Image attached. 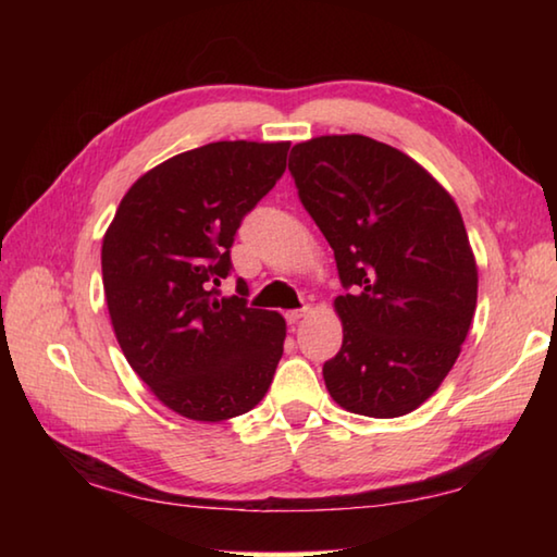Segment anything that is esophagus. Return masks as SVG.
I'll return each mask as SVG.
<instances>
[{"label":"esophagus","instance_id":"esophagus-1","mask_svg":"<svg viewBox=\"0 0 557 557\" xmlns=\"http://www.w3.org/2000/svg\"><path fill=\"white\" fill-rule=\"evenodd\" d=\"M309 314V307H301V309H292V312H287L285 317H287V322L289 324H297L301 317H307Z\"/></svg>","mask_w":557,"mask_h":557}]
</instances>
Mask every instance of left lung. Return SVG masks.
Here are the masks:
<instances>
[{"instance_id": "obj_1", "label": "left lung", "mask_w": 557, "mask_h": 557, "mask_svg": "<svg viewBox=\"0 0 557 557\" xmlns=\"http://www.w3.org/2000/svg\"><path fill=\"white\" fill-rule=\"evenodd\" d=\"M299 199L351 295L334 299L344 342L324 383L344 410L400 418L455 366L479 272L455 199L412 157L363 135H322L289 152Z\"/></svg>"}]
</instances>
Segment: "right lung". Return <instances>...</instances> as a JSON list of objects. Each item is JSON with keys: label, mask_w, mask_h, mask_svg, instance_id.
<instances>
[{"label": "right lung", "mask_w": 557, "mask_h": 557, "mask_svg": "<svg viewBox=\"0 0 557 557\" xmlns=\"http://www.w3.org/2000/svg\"><path fill=\"white\" fill-rule=\"evenodd\" d=\"M289 143H211L149 169L102 235V287L117 344L159 403L188 420L238 418L265 398L282 314L221 297L243 215L287 166Z\"/></svg>", "instance_id": "right-lung-1"}]
</instances>
